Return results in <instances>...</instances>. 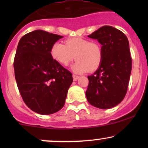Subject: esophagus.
Masks as SVG:
<instances>
[{"label":"esophagus","instance_id":"obj_1","mask_svg":"<svg viewBox=\"0 0 148 148\" xmlns=\"http://www.w3.org/2000/svg\"><path fill=\"white\" fill-rule=\"evenodd\" d=\"M72 76H73V79H74V81H77V80L79 79V76L75 75V74H73Z\"/></svg>","mask_w":148,"mask_h":148}]
</instances>
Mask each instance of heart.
<instances>
[{"label": "heart", "instance_id": "heart-1", "mask_svg": "<svg viewBox=\"0 0 148 148\" xmlns=\"http://www.w3.org/2000/svg\"><path fill=\"white\" fill-rule=\"evenodd\" d=\"M51 55L62 66H67L75 58L77 60L72 69L74 72L81 74L99 67L102 60L103 51L98 42L77 37L66 40L64 45L56 42L51 49Z\"/></svg>", "mask_w": 148, "mask_h": 148}]
</instances>
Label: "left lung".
Returning a JSON list of instances; mask_svg holds the SVG:
<instances>
[{
	"mask_svg": "<svg viewBox=\"0 0 148 148\" xmlns=\"http://www.w3.org/2000/svg\"><path fill=\"white\" fill-rule=\"evenodd\" d=\"M88 37L102 45L103 58L97 70L88 76L86 97L97 108H111L123 101L128 88L132 72L128 39L110 25H103Z\"/></svg>",
	"mask_w": 148,
	"mask_h": 148,
	"instance_id": "left-lung-1",
	"label": "left lung"
}]
</instances>
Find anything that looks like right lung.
I'll use <instances>...</instances> for the list:
<instances>
[{"instance_id":"obj_1","label":"right lung","mask_w":148,"mask_h":148,"mask_svg":"<svg viewBox=\"0 0 148 148\" xmlns=\"http://www.w3.org/2000/svg\"><path fill=\"white\" fill-rule=\"evenodd\" d=\"M62 37L36 30L18 44L14 60L16 84L26 106L39 114L60 111L73 81L72 73L51 55L52 46Z\"/></svg>"}]
</instances>
